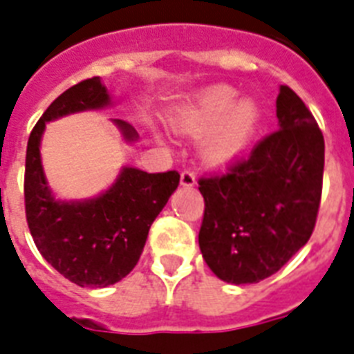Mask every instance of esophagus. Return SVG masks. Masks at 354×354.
I'll return each instance as SVG.
<instances>
[{"instance_id":"1","label":"esophagus","mask_w":354,"mask_h":354,"mask_svg":"<svg viewBox=\"0 0 354 354\" xmlns=\"http://www.w3.org/2000/svg\"><path fill=\"white\" fill-rule=\"evenodd\" d=\"M180 183L183 187H192L196 183V176H194V172L192 171H183L182 176H180Z\"/></svg>"}]
</instances>
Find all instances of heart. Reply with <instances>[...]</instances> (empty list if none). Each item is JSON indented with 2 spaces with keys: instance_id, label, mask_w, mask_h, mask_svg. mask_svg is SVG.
<instances>
[{
  "instance_id": "heart-1",
  "label": "heart",
  "mask_w": 354,
  "mask_h": 354,
  "mask_svg": "<svg viewBox=\"0 0 354 354\" xmlns=\"http://www.w3.org/2000/svg\"><path fill=\"white\" fill-rule=\"evenodd\" d=\"M236 96V91L227 85L203 88L172 118L174 131L187 136L213 131L202 149L203 160L211 167H227L236 162L260 120L254 102L234 103Z\"/></svg>"
}]
</instances>
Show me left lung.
<instances>
[{"label":"left lung","mask_w":354,"mask_h":354,"mask_svg":"<svg viewBox=\"0 0 354 354\" xmlns=\"http://www.w3.org/2000/svg\"><path fill=\"white\" fill-rule=\"evenodd\" d=\"M280 129L225 172L198 180L205 200L198 234L211 271L227 283H257L291 260L317 225L324 134L298 94L280 85Z\"/></svg>","instance_id":"left-lung-1"}]
</instances>
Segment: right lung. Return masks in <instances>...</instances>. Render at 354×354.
Returning <instances> with one entry per match:
<instances>
[{
    "label": "right lung",
    "instance_id": "obj_1",
    "mask_svg": "<svg viewBox=\"0 0 354 354\" xmlns=\"http://www.w3.org/2000/svg\"><path fill=\"white\" fill-rule=\"evenodd\" d=\"M107 103V88L100 77L83 80L48 105L27 143L23 187L28 229L41 257L80 287H107L127 277L142 257L152 222L180 183L176 171L151 174L123 167L116 183L102 196L68 203L54 200L39 158L45 123ZM114 122L127 142L136 140L132 125Z\"/></svg>",
    "mask_w": 354,
    "mask_h": 354
}]
</instances>
